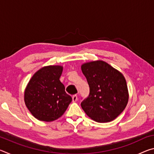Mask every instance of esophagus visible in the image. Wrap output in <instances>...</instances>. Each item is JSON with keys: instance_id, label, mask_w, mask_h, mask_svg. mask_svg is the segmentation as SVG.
<instances>
[{"instance_id": "esophagus-1", "label": "esophagus", "mask_w": 154, "mask_h": 154, "mask_svg": "<svg viewBox=\"0 0 154 154\" xmlns=\"http://www.w3.org/2000/svg\"><path fill=\"white\" fill-rule=\"evenodd\" d=\"M72 102L75 103L76 102L77 100V95H73L72 96Z\"/></svg>"}]
</instances>
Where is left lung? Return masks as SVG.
Here are the masks:
<instances>
[{
	"mask_svg": "<svg viewBox=\"0 0 154 154\" xmlns=\"http://www.w3.org/2000/svg\"><path fill=\"white\" fill-rule=\"evenodd\" d=\"M82 71L90 87L89 96L81 103L83 111L100 123L113 120L124 110L128 101L123 75L101 60L83 64Z\"/></svg>",
	"mask_w": 154,
	"mask_h": 154,
	"instance_id": "left-lung-1",
	"label": "left lung"
}]
</instances>
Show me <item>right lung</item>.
<instances>
[{"mask_svg":"<svg viewBox=\"0 0 154 154\" xmlns=\"http://www.w3.org/2000/svg\"><path fill=\"white\" fill-rule=\"evenodd\" d=\"M61 66H45L36 72L25 90L24 101L28 110L38 120L51 122L64 114L71 96L60 81Z\"/></svg>","mask_w":154,"mask_h":154,"instance_id":"add662e5","label":"right lung"}]
</instances>
